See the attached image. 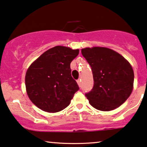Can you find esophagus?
Returning <instances> with one entry per match:
<instances>
[{"mask_svg": "<svg viewBox=\"0 0 147 147\" xmlns=\"http://www.w3.org/2000/svg\"><path fill=\"white\" fill-rule=\"evenodd\" d=\"M77 83H78V85H79V87H81V79H79L77 81Z\"/></svg>", "mask_w": 147, "mask_h": 147, "instance_id": "obj_1", "label": "esophagus"}]
</instances>
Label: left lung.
Masks as SVG:
<instances>
[{"label": "left lung", "mask_w": 147, "mask_h": 147, "mask_svg": "<svg viewBox=\"0 0 147 147\" xmlns=\"http://www.w3.org/2000/svg\"><path fill=\"white\" fill-rule=\"evenodd\" d=\"M91 66L94 85L85 93L92 106L111 111L120 106L132 91L134 72L130 63L118 52L103 47L82 49Z\"/></svg>", "instance_id": "obj_1"}]
</instances>
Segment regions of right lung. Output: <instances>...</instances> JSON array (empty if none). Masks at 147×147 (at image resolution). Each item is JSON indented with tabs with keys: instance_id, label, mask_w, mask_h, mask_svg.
Returning <instances> with one entry per match:
<instances>
[{
	"instance_id": "add662e5",
	"label": "right lung",
	"mask_w": 147,
	"mask_h": 147,
	"mask_svg": "<svg viewBox=\"0 0 147 147\" xmlns=\"http://www.w3.org/2000/svg\"><path fill=\"white\" fill-rule=\"evenodd\" d=\"M79 50L55 46L42 54L27 70L25 86L29 98L47 112H58L70 104L79 89L71 76L70 62Z\"/></svg>"
}]
</instances>
